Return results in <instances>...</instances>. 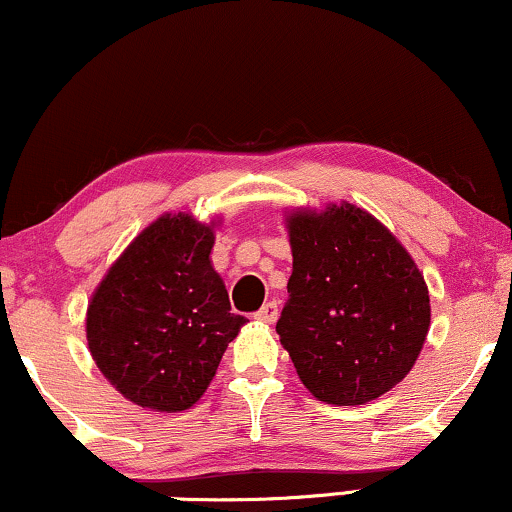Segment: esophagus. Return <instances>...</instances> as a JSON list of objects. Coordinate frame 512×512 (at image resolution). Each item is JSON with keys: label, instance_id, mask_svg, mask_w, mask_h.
<instances>
[{"label": "esophagus", "instance_id": "esophagus-1", "mask_svg": "<svg viewBox=\"0 0 512 512\" xmlns=\"http://www.w3.org/2000/svg\"><path fill=\"white\" fill-rule=\"evenodd\" d=\"M278 314H280L278 302H268L256 311L254 318H256V321H263V323H275V321H278Z\"/></svg>", "mask_w": 512, "mask_h": 512}]
</instances>
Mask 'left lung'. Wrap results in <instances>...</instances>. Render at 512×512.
<instances>
[{
    "mask_svg": "<svg viewBox=\"0 0 512 512\" xmlns=\"http://www.w3.org/2000/svg\"><path fill=\"white\" fill-rule=\"evenodd\" d=\"M292 275L278 318L299 378L328 405H364L410 374L429 333L424 275L366 210L287 218Z\"/></svg>",
    "mask_w": 512,
    "mask_h": 512,
    "instance_id": "obj_1",
    "label": "left lung"
}]
</instances>
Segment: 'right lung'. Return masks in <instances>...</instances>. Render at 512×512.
<instances>
[{
  "label": "right lung",
  "instance_id": "obj_1",
  "mask_svg": "<svg viewBox=\"0 0 512 512\" xmlns=\"http://www.w3.org/2000/svg\"><path fill=\"white\" fill-rule=\"evenodd\" d=\"M215 234L191 215H162L119 256L88 304V347L124 398L182 412L206 393L244 316L210 263Z\"/></svg>",
  "mask_w": 512,
  "mask_h": 512
}]
</instances>
